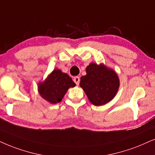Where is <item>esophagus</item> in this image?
Returning a JSON list of instances; mask_svg holds the SVG:
<instances>
[{"mask_svg":"<svg viewBox=\"0 0 155 155\" xmlns=\"http://www.w3.org/2000/svg\"><path fill=\"white\" fill-rule=\"evenodd\" d=\"M74 81L75 82L76 85H79V82H80V78L79 77V76H76V77H74Z\"/></svg>","mask_w":155,"mask_h":155,"instance_id":"34e87169","label":"esophagus"}]
</instances>
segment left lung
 Masks as SVG:
<instances>
[{
    "label": "left lung",
    "instance_id": "8db88e82",
    "mask_svg": "<svg viewBox=\"0 0 155 155\" xmlns=\"http://www.w3.org/2000/svg\"><path fill=\"white\" fill-rule=\"evenodd\" d=\"M86 72L87 74L81 77L79 85L90 102L101 106L112 100L119 88L116 71L104 64L91 63L86 68Z\"/></svg>",
    "mask_w": 155,
    "mask_h": 155
}]
</instances>
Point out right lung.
I'll return each mask as SVG.
<instances>
[{"label":"right lung","instance_id":"add662e5","mask_svg":"<svg viewBox=\"0 0 155 155\" xmlns=\"http://www.w3.org/2000/svg\"><path fill=\"white\" fill-rule=\"evenodd\" d=\"M75 86L76 84L67 74L56 68L44 81L39 82L38 91L43 99L54 104L60 102L68 89Z\"/></svg>","mask_w":155,"mask_h":155}]
</instances>
